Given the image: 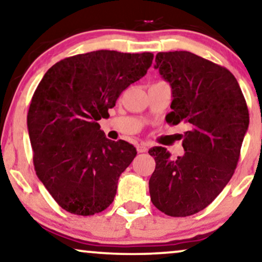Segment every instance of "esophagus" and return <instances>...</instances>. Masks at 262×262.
<instances>
[{"instance_id":"34e87169","label":"esophagus","mask_w":262,"mask_h":262,"mask_svg":"<svg viewBox=\"0 0 262 262\" xmlns=\"http://www.w3.org/2000/svg\"><path fill=\"white\" fill-rule=\"evenodd\" d=\"M137 150H138L139 154H142V152L147 151V146L145 144H138L137 145Z\"/></svg>"}]
</instances>
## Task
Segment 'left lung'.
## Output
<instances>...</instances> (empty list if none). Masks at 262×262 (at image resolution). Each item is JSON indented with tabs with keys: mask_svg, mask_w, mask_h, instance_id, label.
<instances>
[{
	"mask_svg": "<svg viewBox=\"0 0 262 262\" xmlns=\"http://www.w3.org/2000/svg\"><path fill=\"white\" fill-rule=\"evenodd\" d=\"M155 69L173 94L167 123L188 124L177 160L152 147L156 169L148 188L152 203L169 216H190L207 208L232 178L249 111L237 79L224 66L186 51L161 52Z\"/></svg>",
	"mask_w": 262,
	"mask_h": 262,
	"instance_id": "obj_1",
	"label": "left lung"
}]
</instances>
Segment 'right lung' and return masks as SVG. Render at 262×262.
Returning a JSON list of instances; mask_svg holds the SVG:
<instances>
[{
	"label": "right lung",
	"mask_w": 262,
	"mask_h": 262,
	"mask_svg": "<svg viewBox=\"0 0 262 262\" xmlns=\"http://www.w3.org/2000/svg\"><path fill=\"white\" fill-rule=\"evenodd\" d=\"M152 53L95 51L58 61L32 95L28 129L36 174L62 209L94 215L114 202L120 175L137 156L133 145L105 137L121 93L146 75Z\"/></svg>",
	"instance_id": "1"
}]
</instances>
